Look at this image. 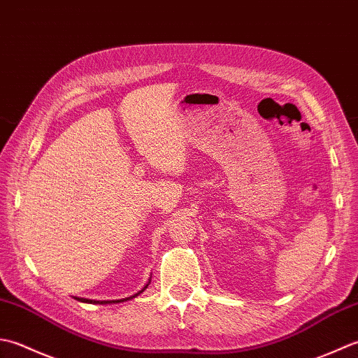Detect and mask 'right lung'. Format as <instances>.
I'll return each mask as SVG.
<instances>
[{"instance_id":"right-lung-1","label":"right lung","mask_w":358,"mask_h":358,"mask_svg":"<svg viewBox=\"0 0 358 358\" xmlns=\"http://www.w3.org/2000/svg\"><path fill=\"white\" fill-rule=\"evenodd\" d=\"M148 287V284L147 286H145L141 292H138V294H142V292ZM138 294H136V295H133V296H129V298H125V300H117L115 303H119V301H127V300H131V298H134V296H137ZM76 300H78V301H83V303H96V304H105V303H111V301H92V300H86V298H76ZM114 303V301H113Z\"/></svg>"}]
</instances>
